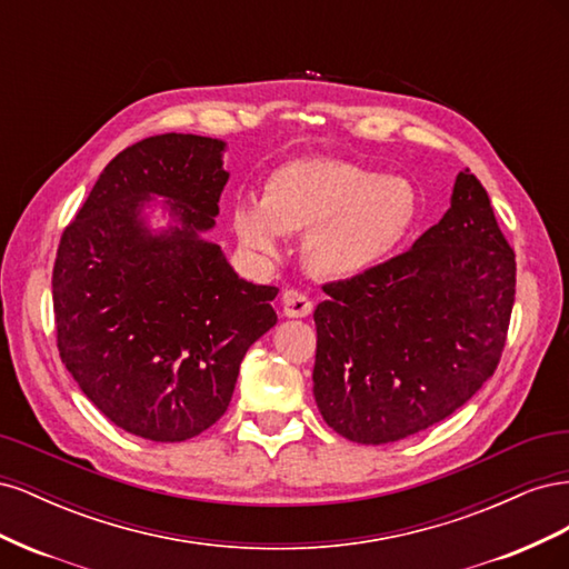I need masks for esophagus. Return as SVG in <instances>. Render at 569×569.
<instances>
[{
    "mask_svg": "<svg viewBox=\"0 0 569 569\" xmlns=\"http://www.w3.org/2000/svg\"><path fill=\"white\" fill-rule=\"evenodd\" d=\"M280 306H282V313L287 318H306V316H311V311H313V301L308 299L303 291H299V289H287L282 295Z\"/></svg>",
    "mask_w": 569,
    "mask_h": 569,
    "instance_id": "34e87169",
    "label": "esophagus"
}]
</instances>
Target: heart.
I'll use <instances>...</instances> for the list:
<instances>
[{
	"instance_id": "heart-1",
	"label": "heart",
	"mask_w": 569,
	"mask_h": 569,
	"mask_svg": "<svg viewBox=\"0 0 569 569\" xmlns=\"http://www.w3.org/2000/svg\"><path fill=\"white\" fill-rule=\"evenodd\" d=\"M418 213V192L406 178L337 159H301L274 170L261 201H234L232 230L258 256H278L282 232H306L308 268L349 282L382 268L416 228Z\"/></svg>"
}]
</instances>
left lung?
<instances>
[{"instance_id": "obj_1", "label": "left lung", "mask_w": 569, "mask_h": 569, "mask_svg": "<svg viewBox=\"0 0 569 569\" xmlns=\"http://www.w3.org/2000/svg\"><path fill=\"white\" fill-rule=\"evenodd\" d=\"M313 396L356 443L418 435L493 375L515 301V253L487 189L460 170L451 209L366 278L325 284Z\"/></svg>"}]
</instances>
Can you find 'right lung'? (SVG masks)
<instances>
[{
    "instance_id": "right-lung-1",
    "label": "right lung",
    "mask_w": 569,
    "mask_h": 569,
    "mask_svg": "<svg viewBox=\"0 0 569 569\" xmlns=\"http://www.w3.org/2000/svg\"><path fill=\"white\" fill-rule=\"evenodd\" d=\"M226 149L168 132L120 151L59 244L51 295L63 366L113 425L149 441L209 429L249 347L278 322L280 289L239 278L206 239L230 178Z\"/></svg>"
}]
</instances>
